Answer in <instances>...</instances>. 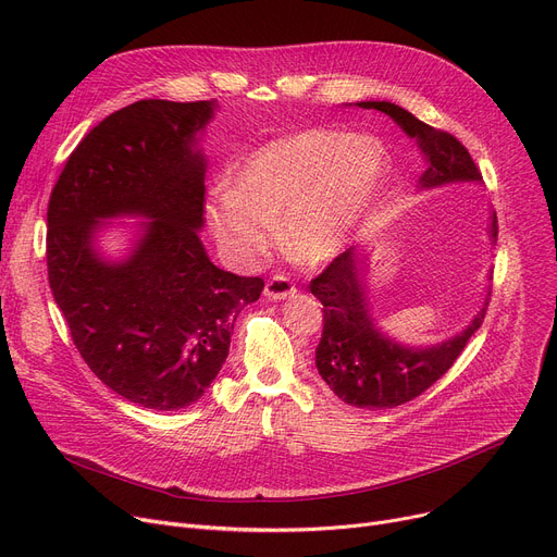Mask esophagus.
<instances>
[{"mask_svg": "<svg viewBox=\"0 0 557 557\" xmlns=\"http://www.w3.org/2000/svg\"><path fill=\"white\" fill-rule=\"evenodd\" d=\"M294 294H296V284L284 275H273L267 282V286H263V296L271 298V300H284V298L294 296Z\"/></svg>", "mask_w": 557, "mask_h": 557, "instance_id": "1", "label": "esophagus"}]
</instances>
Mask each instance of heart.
I'll return each instance as SVG.
<instances>
[{
  "mask_svg": "<svg viewBox=\"0 0 557 557\" xmlns=\"http://www.w3.org/2000/svg\"><path fill=\"white\" fill-rule=\"evenodd\" d=\"M384 178V151L368 137L309 128L248 156L208 208L221 246L242 263L271 244L298 261L330 259L363 216Z\"/></svg>",
  "mask_w": 557,
  "mask_h": 557,
  "instance_id": "1",
  "label": "heart"
}]
</instances>
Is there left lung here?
<instances>
[{
	"label": "left lung",
	"mask_w": 557,
	"mask_h": 557,
	"mask_svg": "<svg viewBox=\"0 0 557 557\" xmlns=\"http://www.w3.org/2000/svg\"><path fill=\"white\" fill-rule=\"evenodd\" d=\"M359 106L391 114L406 135L418 139L429 160V169L420 178L422 187L481 181V169L465 144L451 133L433 128L388 101H363ZM496 232L499 225L494 216V239ZM309 288L323 302V336L315 347L320 376L345 404L372 408V411L401 406L431 388L454 366L485 318V309H481L474 323L462 334L435 347L408 349L393 343L374 330L366 307L355 248L334 257L325 271L311 280Z\"/></svg>",
	"instance_id": "1"
}]
</instances>
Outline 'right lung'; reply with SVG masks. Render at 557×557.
I'll return each mask as SVG.
<instances>
[{
    "mask_svg": "<svg viewBox=\"0 0 557 557\" xmlns=\"http://www.w3.org/2000/svg\"><path fill=\"white\" fill-rule=\"evenodd\" d=\"M212 101L141 99L87 133L51 189L47 275L78 355L124 399L175 411L202 397L230 352L239 311L263 280L216 269L205 252V160L196 133ZM150 216L122 264L91 248L96 219Z\"/></svg>",
    "mask_w": 557,
    "mask_h": 557,
    "instance_id": "add662e5",
    "label": "right lung"
}]
</instances>
